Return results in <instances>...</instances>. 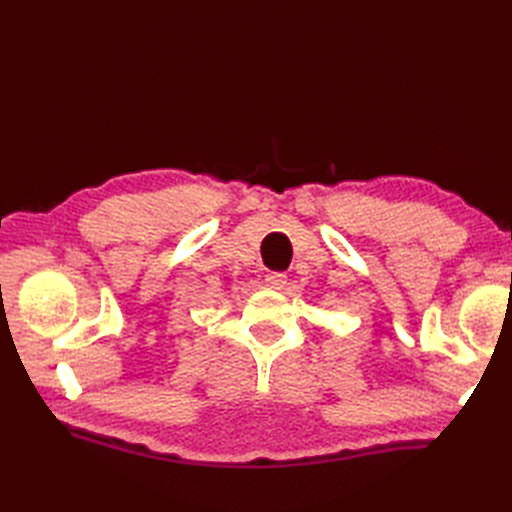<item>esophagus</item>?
<instances>
[{"label": "esophagus", "instance_id": "34e87169", "mask_svg": "<svg viewBox=\"0 0 512 512\" xmlns=\"http://www.w3.org/2000/svg\"><path fill=\"white\" fill-rule=\"evenodd\" d=\"M265 282L269 288H275V290H282L286 284H288V275L286 273H280V271H269L265 275Z\"/></svg>", "mask_w": 512, "mask_h": 512}]
</instances>
